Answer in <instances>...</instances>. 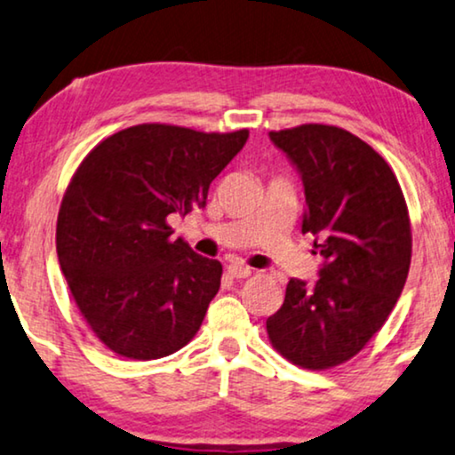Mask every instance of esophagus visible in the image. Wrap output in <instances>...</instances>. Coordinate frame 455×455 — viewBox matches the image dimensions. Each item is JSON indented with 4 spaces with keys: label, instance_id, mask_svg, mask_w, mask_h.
I'll return each instance as SVG.
<instances>
[{
    "label": "esophagus",
    "instance_id": "1",
    "mask_svg": "<svg viewBox=\"0 0 455 455\" xmlns=\"http://www.w3.org/2000/svg\"><path fill=\"white\" fill-rule=\"evenodd\" d=\"M227 270H228V275H231V277H235V279H245V277H250L251 273H254V270H251L250 267H245V264H239V262L228 264Z\"/></svg>",
    "mask_w": 455,
    "mask_h": 455
}]
</instances>
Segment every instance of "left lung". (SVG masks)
<instances>
[{
  "label": "left lung",
  "mask_w": 455,
  "mask_h": 455,
  "mask_svg": "<svg viewBox=\"0 0 455 455\" xmlns=\"http://www.w3.org/2000/svg\"><path fill=\"white\" fill-rule=\"evenodd\" d=\"M268 136L302 178V233L315 235L323 262L315 285L290 279L267 331L291 363L327 370L370 342L403 291L407 205L387 161L350 132L307 124Z\"/></svg>",
  "instance_id": "obj_1"
}]
</instances>
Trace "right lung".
I'll return each mask as SVG.
<instances>
[{"label":"right lung","mask_w":455,"mask_h":455,"mask_svg":"<svg viewBox=\"0 0 455 455\" xmlns=\"http://www.w3.org/2000/svg\"><path fill=\"white\" fill-rule=\"evenodd\" d=\"M247 136L142 124L108 136L75 172L56 251L84 319L113 353L159 359L197 333L222 264L172 239L168 216L205 208Z\"/></svg>","instance_id":"1"}]
</instances>
